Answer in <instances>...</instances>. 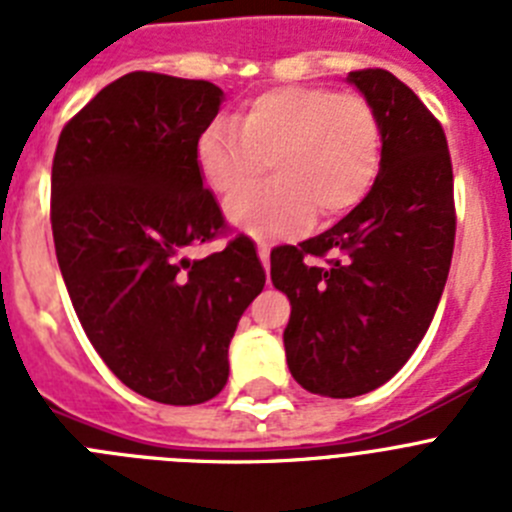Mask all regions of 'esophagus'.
I'll use <instances>...</instances> for the list:
<instances>
[{
    "instance_id": "34e87169",
    "label": "esophagus",
    "mask_w": 512,
    "mask_h": 512,
    "mask_svg": "<svg viewBox=\"0 0 512 512\" xmlns=\"http://www.w3.org/2000/svg\"><path fill=\"white\" fill-rule=\"evenodd\" d=\"M259 259L264 264V269L269 271V246H264V243H259Z\"/></svg>"
}]
</instances>
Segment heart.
Instances as JSON below:
<instances>
[{
	"label": "heart",
	"instance_id": "b5f03b06",
	"mask_svg": "<svg viewBox=\"0 0 512 512\" xmlns=\"http://www.w3.org/2000/svg\"><path fill=\"white\" fill-rule=\"evenodd\" d=\"M202 179L230 200L269 161L271 179L228 205V220L253 238L300 233L312 215L330 220L359 205L382 158V125L369 99L289 84L243 104L238 125L217 117L197 138Z\"/></svg>",
	"mask_w": 512,
	"mask_h": 512
}]
</instances>
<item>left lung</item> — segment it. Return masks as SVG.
<instances>
[{"instance_id": "8db88e82", "label": "left lung", "mask_w": 512, "mask_h": 512, "mask_svg": "<svg viewBox=\"0 0 512 512\" xmlns=\"http://www.w3.org/2000/svg\"><path fill=\"white\" fill-rule=\"evenodd\" d=\"M348 84L382 125L374 187L330 230L271 251V282L292 305L289 372L312 395L338 400L377 390L413 356L441 302L456 235L441 122L390 71H351Z\"/></svg>"}]
</instances>
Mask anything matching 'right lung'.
<instances>
[{"mask_svg": "<svg viewBox=\"0 0 512 512\" xmlns=\"http://www.w3.org/2000/svg\"><path fill=\"white\" fill-rule=\"evenodd\" d=\"M223 89L135 71L66 122L53 156L51 225L79 323L110 372L164 405H200L228 382V346L266 274L248 235L187 259L225 220L194 146Z\"/></svg>", "mask_w": 512, "mask_h": 512, "instance_id": "right-lung-1", "label": "right lung"}]
</instances>
